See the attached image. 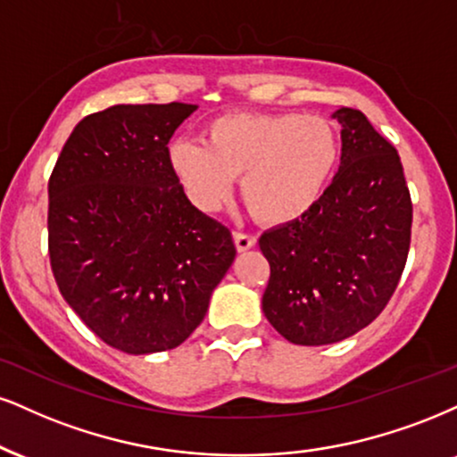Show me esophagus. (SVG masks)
<instances>
[{"label":"esophagus","instance_id":"obj_1","mask_svg":"<svg viewBox=\"0 0 457 457\" xmlns=\"http://www.w3.org/2000/svg\"><path fill=\"white\" fill-rule=\"evenodd\" d=\"M233 239H235V245H237V250H239V252L252 250V247L256 245V237H254V235L241 233V230H235V233H233Z\"/></svg>","mask_w":457,"mask_h":457}]
</instances>
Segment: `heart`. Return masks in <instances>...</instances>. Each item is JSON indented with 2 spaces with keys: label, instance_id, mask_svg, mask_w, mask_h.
I'll list each match as a JSON object with an SVG mask.
<instances>
[{
  "label": "heart",
  "instance_id": "heart-1",
  "mask_svg": "<svg viewBox=\"0 0 457 457\" xmlns=\"http://www.w3.org/2000/svg\"><path fill=\"white\" fill-rule=\"evenodd\" d=\"M339 159V133L318 114L230 112L203 127L201 142L182 137L169 145V167L193 205L220 210L241 178L245 207L269 227L305 218Z\"/></svg>",
  "mask_w": 457,
  "mask_h": 457
}]
</instances>
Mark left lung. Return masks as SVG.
<instances>
[{
	"mask_svg": "<svg viewBox=\"0 0 457 457\" xmlns=\"http://www.w3.org/2000/svg\"><path fill=\"white\" fill-rule=\"evenodd\" d=\"M332 118L341 125V167L322 201L258 241L271 264L262 312L296 345H328L373 322L411 244L413 205L396 148L360 110Z\"/></svg>",
	"mask_w": 457,
	"mask_h": 457,
	"instance_id": "left-lung-1",
	"label": "left lung"
}]
</instances>
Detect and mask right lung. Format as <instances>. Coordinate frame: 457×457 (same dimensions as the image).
Returning <instances> with one entry per match:
<instances>
[{"label":"right lung","instance_id":"add662e5","mask_svg":"<svg viewBox=\"0 0 457 457\" xmlns=\"http://www.w3.org/2000/svg\"><path fill=\"white\" fill-rule=\"evenodd\" d=\"M195 110L173 101L82 118L48 182L56 286L101 341L133 356L188 339L237 254L169 167V139Z\"/></svg>","mask_w":457,"mask_h":457}]
</instances>
